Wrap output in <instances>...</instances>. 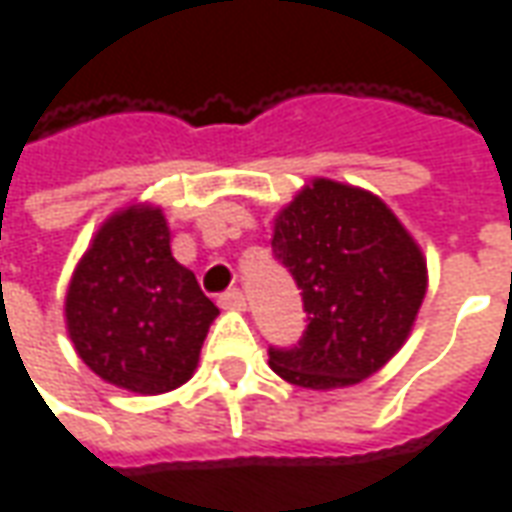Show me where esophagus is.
I'll list each match as a JSON object with an SVG mask.
<instances>
[{
  "instance_id": "obj_1",
  "label": "esophagus",
  "mask_w": 512,
  "mask_h": 512,
  "mask_svg": "<svg viewBox=\"0 0 512 512\" xmlns=\"http://www.w3.org/2000/svg\"><path fill=\"white\" fill-rule=\"evenodd\" d=\"M218 305L227 308V311H246V297H243L241 288H229L218 297Z\"/></svg>"
}]
</instances>
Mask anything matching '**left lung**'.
Segmentation results:
<instances>
[{"mask_svg": "<svg viewBox=\"0 0 512 512\" xmlns=\"http://www.w3.org/2000/svg\"><path fill=\"white\" fill-rule=\"evenodd\" d=\"M271 252L305 311L300 342L269 347L280 378L350 387L401 350L426 294V263L381 198L316 179L277 215Z\"/></svg>", "mask_w": 512, "mask_h": 512, "instance_id": "8db88e82", "label": "left lung"}]
</instances>
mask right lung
Returning a JSON list of instances; mask_svg holds the SVG:
<instances>
[{"label": "right lung", "mask_w": 512, "mask_h": 512, "mask_svg": "<svg viewBox=\"0 0 512 512\" xmlns=\"http://www.w3.org/2000/svg\"><path fill=\"white\" fill-rule=\"evenodd\" d=\"M218 308L170 255L162 210L131 207L97 232L66 294L78 356L114 387L159 395L198 364Z\"/></svg>", "instance_id": "add662e5"}]
</instances>
